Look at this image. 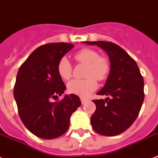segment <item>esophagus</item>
<instances>
[{"label": "esophagus", "mask_w": 158, "mask_h": 158, "mask_svg": "<svg viewBox=\"0 0 158 158\" xmlns=\"http://www.w3.org/2000/svg\"><path fill=\"white\" fill-rule=\"evenodd\" d=\"M81 102H82V104H85L87 102H88V100H87L86 98H81Z\"/></svg>", "instance_id": "34e87169"}]
</instances>
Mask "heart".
I'll return each mask as SVG.
<instances>
[{
    "label": "heart",
    "instance_id": "1",
    "mask_svg": "<svg viewBox=\"0 0 158 158\" xmlns=\"http://www.w3.org/2000/svg\"><path fill=\"white\" fill-rule=\"evenodd\" d=\"M76 61L87 64L85 79H73L67 84L69 93L80 97H88L97 89V80H103L110 71V62L107 58L101 56L98 52L91 48H83L74 56ZM57 73L64 80H68L72 75V65L66 57H62L57 64Z\"/></svg>",
    "mask_w": 158,
    "mask_h": 158
}]
</instances>
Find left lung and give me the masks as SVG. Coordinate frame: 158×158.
I'll return each instance as SVG.
<instances>
[{
  "mask_svg": "<svg viewBox=\"0 0 158 158\" xmlns=\"http://www.w3.org/2000/svg\"><path fill=\"white\" fill-rule=\"evenodd\" d=\"M97 45L107 53L110 69L105 85L98 93L107 98L94 100L96 110L91 124L98 134L115 136L130 127L139 115L144 99V83L135 60L115 43L84 42Z\"/></svg>",
  "mask_w": 158,
  "mask_h": 158,
  "instance_id": "1",
  "label": "left lung"
}]
</instances>
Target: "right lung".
Here are the masks:
<instances>
[{
  "mask_svg": "<svg viewBox=\"0 0 158 158\" xmlns=\"http://www.w3.org/2000/svg\"><path fill=\"white\" fill-rule=\"evenodd\" d=\"M74 48L71 43L45 44L34 50L19 69L14 88L18 112L25 127L44 139L64 135L69 129L72 113L81 105L77 95H65L66 87L57 73V64Z\"/></svg>",
  "mask_w": 158,
  "mask_h": 158,
  "instance_id": "obj_1",
  "label": "right lung"
}]
</instances>
